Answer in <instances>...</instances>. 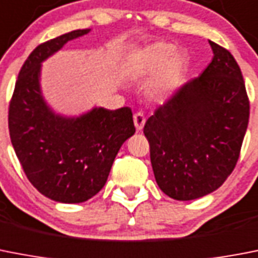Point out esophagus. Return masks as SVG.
<instances>
[{
	"mask_svg": "<svg viewBox=\"0 0 258 258\" xmlns=\"http://www.w3.org/2000/svg\"><path fill=\"white\" fill-rule=\"evenodd\" d=\"M134 123H135V127L138 131H140V130L144 127V123H146V116H144V114H143L142 111H138L134 114Z\"/></svg>",
	"mask_w": 258,
	"mask_h": 258,
	"instance_id": "34e87169",
	"label": "esophagus"
}]
</instances>
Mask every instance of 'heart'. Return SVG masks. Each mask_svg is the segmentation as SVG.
I'll list each match as a JSON object with an SVG mask.
<instances>
[{"label":"heart","mask_w":258,"mask_h":258,"mask_svg":"<svg viewBox=\"0 0 258 258\" xmlns=\"http://www.w3.org/2000/svg\"><path fill=\"white\" fill-rule=\"evenodd\" d=\"M176 51L170 43L157 42L135 52L131 59V68L135 76L148 77L159 73L153 85V94L159 98L169 97L179 82L186 69V57Z\"/></svg>","instance_id":"obj_1"}]
</instances>
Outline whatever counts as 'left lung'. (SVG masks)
<instances>
[{"instance_id":"8db88e82","label":"left lung","mask_w":258,"mask_h":258,"mask_svg":"<svg viewBox=\"0 0 258 258\" xmlns=\"http://www.w3.org/2000/svg\"><path fill=\"white\" fill-rule=\"evenodd\" d=\"M214 57L144 125L156 182L170 198L191 201L215 191L235 169L249 120L239 64L210 42Z\"/></svg>"}]
</instances>
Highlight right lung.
Returning a JSON list of instances; mask_svg holds the SVG:
<instances>
[{
  "instance_id": "add662e5",
  "label": "right lung",
  "mask_w": 258,
  "mask_h": 258,
  "mask_svg": "<svg viewBox=\"0 0 258 258\" xmlns=\"http://www.w3.org/2000/svg\"><path fill=\"white\" fill-rule=\"evenodd\" d=\"M75 30L39 44L19 71L9 105V133L30 182L62 203L85 202L105 186L119 148L135 134L130 107H99L76 119L55 115L39 89L40 62L72 39Z\"/></svg>"
}]
</instances>
